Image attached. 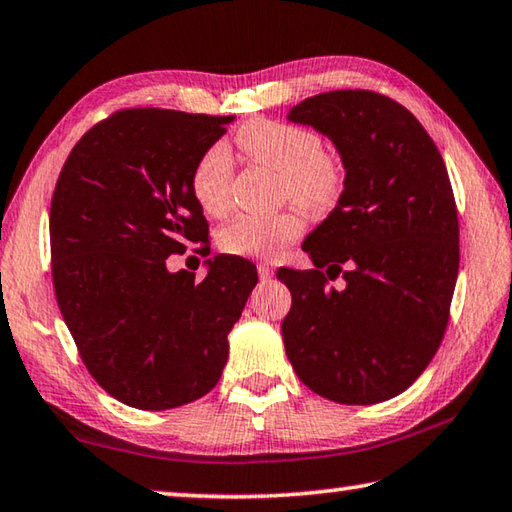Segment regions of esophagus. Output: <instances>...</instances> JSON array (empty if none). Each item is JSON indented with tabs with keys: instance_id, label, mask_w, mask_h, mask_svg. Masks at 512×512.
<instances>
[{
	"instance_id": "1",
	"label": "esophagus",
	"mask_w": 512,
	"mask_h": 512,
	"mask_svg": "<svg viewBox=\"0 0 512 512\" xmlns=\"http://www.w3.org/2000/svg\"><path fill=\"white\" fill-rule=\"evenodd\" d=\"M257 273H259V277H262V280H271V277H273V266L268 264V262H259L257 264Z\"/></svg>"
}]
</instances>
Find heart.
<instances>
[{"label":"heart","mask_w":512,"mask_h":512,"mask_svg":"<svg viewBox=\"0 0 512 512\" xmlns=\"http://www.w3.org/2000/svg\"><path fill=\"white\" fill-rule=\"evenodd\" d=\"M246 158L280 173L282 196L311 212L332 207L343 192L345 173L339 155L320 146V137L305 126L277 119L246 121L235 135ZM232 160L221 144L196 160L189 187L201 210L221 216L232 201ZM305 219L296 210L277 214H241L221 230V248L232 255L273 259L298 241Z\"/></svg>","instance_id":"obj_1"}]
</instances>
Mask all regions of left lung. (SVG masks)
Instances as JSON below:
<instances>
[{
  "label": "left lung",
  "mask_w": 512,
  "mask_h": 512,
  "mask_svg": "<svg viewBox=\"0 0 512 512\" xmlns=\"http://www.w3.org/2000/svg\"><path fill=\"white\" fill-rule=\"evenodd\" d=\"M336 144L345 189L302 244L314 268L282 266V336L293 370L339 404L406 391L443 343L458 277V212L429 133L400 103L332 90L289 112ZM344 275L341 290L328 280Z\"/></svg>",
  "instance_id": "obj_1"
}]
</instances>
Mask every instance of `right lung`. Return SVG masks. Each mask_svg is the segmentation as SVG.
<instances>
[{
    "label": "right lung",
    "instance_id": "1",
    "mask_svg": "<svg viewBox=\"0 0 512 512\" xmlns=\"http://www.w3.org/2000/svg\"><path fill=\"white\" fill-rule=\"evenodd\" d=\"M232 117L124 108L74 144L49 210L54 291L103 391L142 411L210 393L228 332L257 284L253 262L210 259L203 280L167 257L210 241L189 176Z\"/></svg>",
    "mask_w": 512,
    "mask_h": 512
}]
</instances>
